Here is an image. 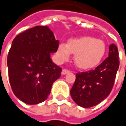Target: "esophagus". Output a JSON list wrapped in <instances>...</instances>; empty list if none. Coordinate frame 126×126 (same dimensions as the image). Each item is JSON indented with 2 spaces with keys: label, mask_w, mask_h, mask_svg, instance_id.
Segmentation results:
<instances>
[{
  "label": "esophagus",
  "mask_w": 126,
  "mask_h": 126,
  "mask_svg": "<svg viewBox=\"0 0 126 126\" xmlns=\"http://www.w3.org/2000/svg\"><path fill=\"white\" fill-rule=\"evenodd\" d=\"M69 72H70V71L68 69H63L62 70V75H66V74H68Z\"/></svg>",
  "instance_id": "esophagus-1"
}]
</instances>
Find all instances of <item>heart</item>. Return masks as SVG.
Instances as JSON below:
<instances>
[{
	"label": "heart",
	"mask_w": 126,
	"mask_h": 126,
	"mask_svg": "<svg viewBox=\"0 0 126 126\" xmlns=\"http://www.w3.org/2000/svg\"><path fill=\"white\" fill-rule=\"evenodd\" d=\"M72 54H75V65L81 69H90L98 66L105 54V44L99 39L91 36H82L72 39L68 43L60 42L56 55L59 62L68 60Z\"/></svg>",
	"instance_id": "b5f03b06"
}]
</instances>
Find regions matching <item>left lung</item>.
Returning a JSON list of instances; mask_svg holds the SVG:
<instances>
[{
  "label": "left lung",
  "mask_w": 126,
  "mask_h": 126,
  "mask_svg": "<svg viewBox=\"0 0 126 126\" xmlns=\"http://www.w3.org/2000/svg\"><path fill=\"white\" fill-rule=\"evenodd\" d=\"M120 66L118 48L109 46L108 57L95 69L76 74L70 94L74 102L83 108H91L106 98L113 87Z\"/></svg>",
  "instance_id": "8db88e82"
}]
</instances>
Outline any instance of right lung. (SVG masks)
<instances>
[{
  "label": "right lung",
  "instance_id": "1",
  "mask_svg": "<svg viewBox=\"0 0 126 126\" xmlns=\"http://www.w3.org/2000/svg\"><path fill=\"white\" fill-rule=\"evenodd\" d=\"M59 41L47 26H36L17 35L7 57L9 79L15 95L28 105L44 102L62 69L52 62Z\"/></svg>",
  "mask_w": 126,
  "mask_h": 126
}]
</instances>
